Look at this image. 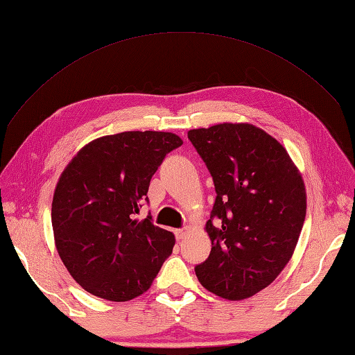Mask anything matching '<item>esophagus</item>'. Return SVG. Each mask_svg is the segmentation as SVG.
Here are the masks:
<instances>
[{"label": "esophagus", "mask_w": 355, "mask_h": 355, "mask_svg": "<svg viewBox=\"0 0 355 355\" xmlns=\"http://www.w3.org/2000/svg\"><path fill=\"white\" fill-rule=\"evenodd\" d=\"M186 235H188V228H178V230H175L177 239H184Z\"/></svg>", "instance_id": "esophagus-1"}]
</instances>
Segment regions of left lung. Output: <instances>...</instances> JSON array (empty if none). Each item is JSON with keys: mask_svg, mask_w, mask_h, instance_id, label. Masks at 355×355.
I'll return each mask as SVG.
<instances>
[{"mask_svg": "<svg viewBox=\"0 0 355 355\" xmlns=\"http://www.w3.org/2000/svg\"><path fill=\"white\" fill-rule=\"evenodd\" d=\"M211 173L216 200L207 222L211 252L197 264L202 286L230 300L272 284L296 248L307 194L279 141L250 123L189 130Z\"/></svg>", "mask_w": 355, "mask_h": 355, "instance_id": "8db88e82", "label": "left lung"}]
</instances>
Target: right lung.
<instances>
[{
	"label": "right lung",
	"mask_w": 355,
	"mask_h": 355,
	"mask_svg": "<svg viewBox=\"0 0 355 355\" xmlns=\"http://www.w3.org/2000/svg\"><path fill=\"white\" fill-rule=\"evenodd\" d=\"M183 144L164 131H125L98 137L61 173L51 203L58 254L87 293L114 302L146 293L175 236L135 219L153 173Z\"/></svg>",
	"instance_id": "1"
}]
</instances>
